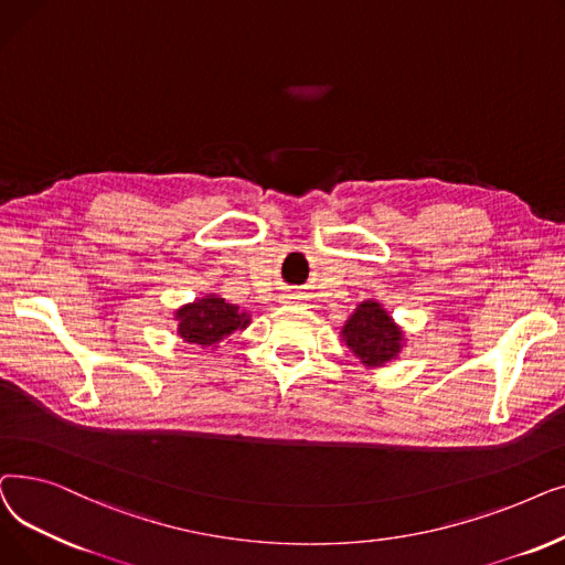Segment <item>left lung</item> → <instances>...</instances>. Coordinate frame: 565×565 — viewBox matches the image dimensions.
Returning <instances> with one entry per match:
<instances>
[{
  "mask_svg": "<svg viewBox=\"0 0 565 565\" xmlns=\"http://www.w3.org/2000/svg\"><path fill=\"white\" fill-rule=\"evenodd\" d=\"M340 338L367 370L395 361L405 347V331L380 301L372 299L359 303L349 315Z\"/></svg>",
  "mask_w": 565,
  "mask_h": 565,
  "instance_id": "obj_1",
  "label": "left lung"
}]
</instances>
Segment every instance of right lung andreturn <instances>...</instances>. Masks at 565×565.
I'll return each mask as SVG.
<instances>
[{"instance_id": "add662e5", "label": "right lung", "mask_w": 565, "mask_h": 565, "mask_svg": "<svg viewBox=\"0 0 565 565\" xmlns=\"http://www.w3.org/2000/svg\"><path fill=\"white\" fill-rule=\"evenodd\" d=\"M177 333L188 344L218 347L234 331H244L250 324V315L234 303H227L218 294H206L193 303H185L174 312Z\"/></svg>"}]
</instances>
